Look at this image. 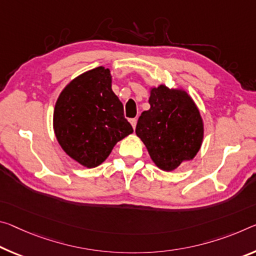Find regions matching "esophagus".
Returning <instances> with one entry per match:
<instances>
[{
  "label": "esophagus",
  "instance_id": "obj_1",
  "mask_svg": "<svg viewBox=\"0 0 256 256\" xmlns=\"http://www.w3.org/2000/svg\"><path fill=\"white\" fill-rule=\"evenodd\" d=\"M136 118H132V120H130V123H131V125H132V128H136Z\"/></svg>",
  "mask_w": 256,
  "mask_h": 256
}]
</instances>
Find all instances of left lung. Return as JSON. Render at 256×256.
Instances as JSON below:
<instances>
[{"label":"left lung","instance_id":"1","mask_svg":"<svg viewBox=\"0 0 256 256\" xmlns=\"http://www.w3.org/2000/svg\"><path fill=\"white\" fill-rule=\"evenodd\" d=\"M149 104V110L138 120L136 133L156 166L173 171L200 152L204 138L200 112L186 91L163 84L150 90Z\"/></svg>","mask_w":256,"mask_h":256}]
</instances>
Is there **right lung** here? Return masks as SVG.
I'll use <instances>...</instances> for the list:
<instances>
[{
    "label": "right lung",
    "instance_id": "right-lung-1",
    "mask_svg": "<svg viewBox=\"0 0 256 256\" xmlns=\"http://www.w3.org/2000/svg\"><path fill=\"white\" fill-rule=\"evenodd\" d=\"M54 128L64 152L88 168L104 163L114 146L131 134L108 68L85 72L66 85L56 102Z\"/></svg>",
    "mask_w": 256,
    "mask_h": 256
}]
</instances>
